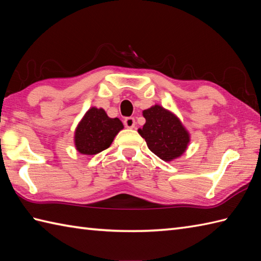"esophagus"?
Listing matches in <instances>:
<instances>
[{"instance_id": "1", "label": "esophagus", "mask_w": 261, "mask_h": 261, "mask_svg": "<svg viewBox=\"0 0 261 261\" xmlns=\"http://www.w3.org/2000/svg\"><path fill=\"white\" fill-rule=\"evenodd\" d=\"M135 119L133 117H127L124 120V125L127 127V128H134L135 127Z\"/></svg>"}]
</instances>
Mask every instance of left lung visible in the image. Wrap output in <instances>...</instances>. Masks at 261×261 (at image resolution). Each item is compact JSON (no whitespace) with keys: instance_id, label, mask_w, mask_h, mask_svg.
Returning <instances> with one entry per match:
<instances>
[{"instance_id":"left-lung-1","label":"left lung","mask_w":261,"mask_h":261,"mask_svg":"<svg viewBox=\"0 0 261 261\" xmlns=\"http://www.w3.org/2000/svg\"><path fill=\"white\" fill-rule=\"evenodd\" d=\"M146 123L138 128L150 152L164 162H171L185 153L191 137L177 116L161 105L143 111Z\"/></svg>"}]
</instances>
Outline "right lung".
<instances>
[{
	"label": "right lung",
	"instance_id": "obj_1",
	"mask_svg": "<svg viewBox=\"0 0 261 261\" xmlns=\"http://www.w3.org/2000/svg\"><path fill=\"white\" fill-rule=\"evenodd\" d=\"M123 128L119 118H111L102 108L91 107L74 129V147L84 155L98 154L112 145L115 136Z\"/></svg>",
	"mask_w": 261,
	"mask_h": 261
}]
</instances>
